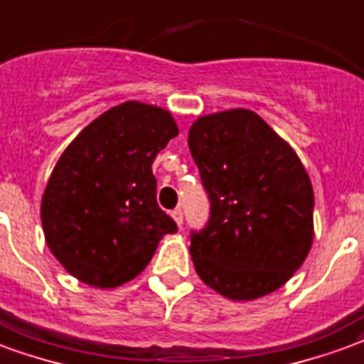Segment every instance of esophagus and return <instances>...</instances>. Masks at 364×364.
Returning a JSON list of instances; mask_svg holds the SVG:
<instances>
[{"label":"esophagus","instance_id":"1","mask_svg":"<svg viewBox=\"0 0 364 364\" xmlns=\"http://www.w3.org/2000/svg\"><path fill=\"white\" fill-rule=\"evenodd\" d=\"M172 215V218H174V223L178 224V226H182V220H184V217H182V209H174V211L171 213Z\"/></svg>","mask_w":364,"mask_h":364}]
</instances>
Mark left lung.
Returning a JSON list of instances; mask_svg holds the SVG:
<instances>
[{
	"mask_svg": "<svg viewBox=\"0 0 364 364\" xmlns=\"http://www.w3.org/2000/svg\"><path fill=\"white\" fill-rule=\"evenodd\" d=\"M188 146L211 199V218L192 232L193 267L232 301L284 286L307 259L313 184L294 147L250 109L199 117Z\"/></svg>",
	"mask_w": 364,
	"mask_h": 364,
	"instance_id": "1",
	"label": "left lung"
}]
</instances>
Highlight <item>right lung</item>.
<instances>
[{"instance_id":"1","label":"right lung","mask_w":364,"mask_h":364,"mask_svg":"<svg viewBox=\"0 0 364 364\" xmlns=\"http://www.w3.org/2000/svg\"><path fill=\"white\" fill-rule=\"evenodd\" d=\"M178 136L163 107L124 101L92 120L61 153L43 190V236L76 280L100 289L130 282L165 234L178 230L161 211L151 163Z\"/></svg>"}]
</instances>
